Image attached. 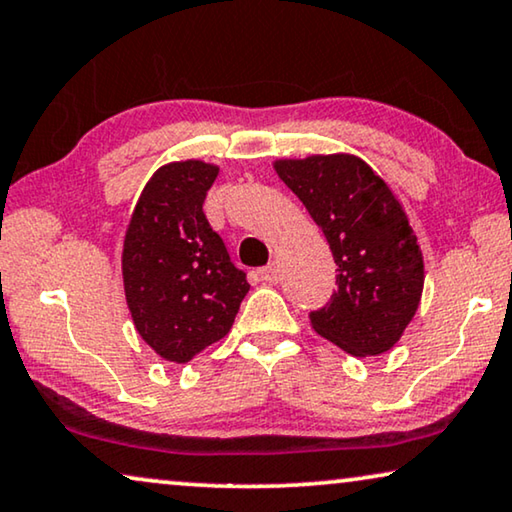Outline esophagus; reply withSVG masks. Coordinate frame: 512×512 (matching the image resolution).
I'll use <instances>...</instances> for the list:
<instances>
[{"label": "esophagus", "mask_w": 512, "mask_h": 512, "mask_svg": "<svg viewBox=\"0 0 512 512\" xmlns=\"http://www.w3.org/2000/svg\"><path fill=\"white\" fill-rule=\"evenodd\" d=\"M258 277H261V281H265V284H277V281L281 279L279 265H277V263L265 265V268L258 270Z\"/></svg>", "instance_id": "34e87169"}]
</instances>
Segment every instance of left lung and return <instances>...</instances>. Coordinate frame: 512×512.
I'll list each match as a JSON object with an SVG mask.
<instances>
[{"label": "left lung", "instance_id": "obj_1", "mask_svg": "<svg viewBox=\"0 0 512 512\" xmlns=\"http://www.w3.org/2000/svg\"><path fill=\"white\" fill-rule=\"evenodd\" d=\"M274 170L307 207L337 263V291L311 311V328L355 358L390 351L425 286V261L402 203L355 154L277 159Z\"/></svg>", "mask_w": 512, "mask_h": 512}]
</instances>
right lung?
<instances>
[{
    "mask_svg": "<svg viewBox=\"0 0 512 512\" xmlns=\"http://www.w3.org/2000/svg\"><path fill=\"white\" fill-rule=\"evenodd\" d=\"M219 166L170 161L145 184L127 226L122 279L133 325L159 358L184 365L231 332L249 291L203 203Z\"/></svg>",
    "mask_w": 512,
    "mask_h": 512,
    "instance_id": "right-lung-1",
    "label": "right lung"
}]
</instances>
